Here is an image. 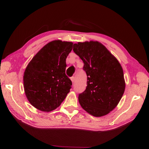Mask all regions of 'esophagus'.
<instances>
[{
    "instance_id": "34e87169",
    "label": "esophagus",
    "mask_w": 149,
    "mask_h": 149,
    "mask_svg": "<svg viewBox=\"0 0 149 149\" xmlns=\"http://www.w3.org/2000/svg\"><path fill=\"white\" fill-rule=\"evenodd\" d=\"M70 79H71L72 83H74V81H75V77H72L70 78Z\"/></svg>"
}]
</instances>
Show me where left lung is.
I'll return each mask as SVG.
<instances>
[{
  "label": "left lung",
  "mask_w": 149,
  "mask_h": 149,
  "mask_svg": "<svg viewBox=\"0 0 149 149\" xmlns=\"http://www.w3.org/2000/svg\"><path fill=\"white\" fill-rule=\"evenodd\" d=\"M73 50L83 60L88 77L86 90L78 97L81 106L93 116L107 115L118 105L125 91L121 65L97 41L75 43Z\"/></svg>",
  "instance_id": "8db88e82"
}]
</instances>
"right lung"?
Masks as SVG:
<instances>
[{
	"mask_svg": "<svg viewBox=\"0 0 149 149\" xmlns=\"http://www.w3.org/2000/svg\"><path fill=\"white\" fill-rule=\"evenodd\" d=\"M73 43L53 40L42 47L27 65L24 88L27 100L35 108L50 112L61 105L72 88L65 74L66 59Z\"/></svg>",
	"mask_w": 149,
	"mask_h": 149,
	"instance_id": "obj_1",
	"label": "right lung"
}]
</instances>
